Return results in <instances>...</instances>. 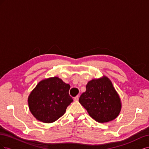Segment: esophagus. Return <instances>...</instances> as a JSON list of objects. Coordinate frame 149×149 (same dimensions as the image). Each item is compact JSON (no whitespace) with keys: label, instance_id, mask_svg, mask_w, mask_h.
Here are the masks:
<instances>
[{"label":"esophagus","instance_id":"esophagus-1","mask_svg":"<svg viewBox=\"0 0 149 149\" xmlns=\"http://www.w3.org/2000/svg\"><path fill=\"white\" fill-rule=\"evenodd\" d=\"M78 100H79V96H76V97H74V100L75 101H78Z\"/></svg>","mask_w":149,"mask_h":149}]
</instances>
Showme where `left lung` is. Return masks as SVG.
I'll use <instances>...</instances> for the list:
<instances>
[{
    "label": "left lung",
    "instance_id": "left-lung-1",
    "mask_svg": "<svg viewBox=\"0 0 149 149\" xmlns=\"http://www.w3.org/2000/svg\"><path fill=\"white\" fill-rule=\"evenodd\" d=\"M86 88L79 102L90 117L98 123H106L119 116L122 107L120 98L107 76L89 81Z\"/></svg>",
    "mask_w": 149,
    "mask_h": 149
}]
</instances>
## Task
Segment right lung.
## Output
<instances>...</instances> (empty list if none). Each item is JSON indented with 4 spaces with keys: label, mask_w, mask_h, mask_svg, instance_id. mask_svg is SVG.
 I'll use <instances>...</instances> for the list:
<instances>
[{
    "label": "right lung",
    "mask_w": 149,
    "mask_h": 149,
    "mask_svg": "<svg viewBox=\"0 0 149 149\" xmlns=\"http://www.w3.org/2000/svg\"><path fill=\"white\" fill-rule=\"evenodd\" d=\"M70 89V84L56 76L40 81L28 97L31 113L44 123L56 121L73 101L69 95Z\"/></svg>",
    "instance_id": "1"
}]
</instances>
